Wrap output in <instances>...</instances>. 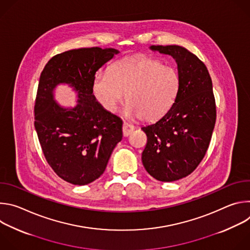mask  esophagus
<instances>
[{
    "instance_id": "obj_1",
    "label": "esophagus",
    "mask_w": 250,
    "mask_h": 250,
    "mask_svg": "<svg viewBox=\"0 0 250 250\" xmlns=\"http://www.w3.org/2000/svg\"><path fill=\"white\" fill-rule=\"evenodd\" d=\"M133 130H134V126L131 124H128V123H125V122L124 123V125H123L124 136H128Z\"/></svg>"
}]
</instances>
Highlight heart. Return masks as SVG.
<instances>
[{
	"instance_id": "1",
	"label": "heart",
	"mask_w": 250,
	"mask_h": 250,
	"mask_svg": "<svg viewBox=\"0 0 250 250\" xmlns=\"http://www.w3.org/2000/svg\"><path fill=\"white\" fill-rule=\"evenodd\" d=\"M180 90L181 76L177 69L145 56L118 60L108 74L97 73L93 80V93L106 111L115 112L125 94L126 114L145 122L163 117Z\"/></svg>"
}]
</instances>
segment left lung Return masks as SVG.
<instances>
[{"label":"left lung","mask_w":250,"mask_h":250,"mask_svg":"<svg viewBox=\"0 0 250 250\" xmlns=\"http://www.w3.org/2000/svg\"><path fill=\"white\" fill-rule=\"evenodd\" d=\"M176 59L181 90L172 108L156 123L141 127L147 136L142 164L158 181L190 175L206 155L217 119L208 71L195 54L178 45H152Z\"/></svg>","instance_id":"1"}]
</instances>
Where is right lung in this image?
I'll use <instances>...</instances> for the list:
<instances>
[{
	"mask_svg": "<svg viewBox=\"0 0 250 250\" xmlns=\"http://www.w3.org/2000/svg\"><path fill=\"white\" fill-rule=\"evenodd\" d=\"M119 53L114 48H79L54 55L41 74L34 104V127L47 163L73 185L89 184L104 173L123 138V121L96 101V71ZM66 83L79 92V104L68 110L53 100L52 91Z\"/></svg>",
	"mask_w": 250,
	"mask_h": 250,
	"instance_id": "1",
	"label": "right lung"
}]
</instances>
